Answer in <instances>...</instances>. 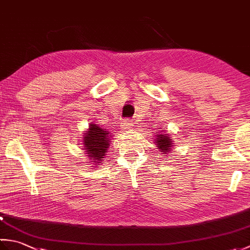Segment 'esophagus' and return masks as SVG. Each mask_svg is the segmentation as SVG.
<instances>
[{
  "label": "esophagus",
  "mask_w": 250,
  "mask_h": 250,
  "mask_svg": "<svg viewBox=\"0 0 250 250\" xmlns=\"http://www.w3.org/2000/svg\"><path fill=\"white\" fill-rule=\"evenodd\" d=\"M132 125H133V122H132L131 120L125 119L124 121L121 122V128L124 129V130H128V129H130V128H131Z\"/></svg>",
  "instance_id": "esophagus-1"
}]
</instances>
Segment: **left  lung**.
<instances>
[{"instance_id":"8db88e82","label":"left lung","mask_w":250,"mask_h":250,"mask_svg":"<svg viewBox=\"0 0 250 250\" xmlns=\"http://www.w3.org/2000/svg\"><path fill=\"white\" fill-rule=\"evenodd\" d=\"M156 136H157L156 139L157 147L161 150L163 155L171 152V147L173 145H172V139L171 137H168V134H157Z\"/></svg>"}]
</instances>
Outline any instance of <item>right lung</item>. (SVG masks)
<instances>
[{"instance_id":"obj_1","label":"right lung","mask_w":250,"mask_h":250,"mask_svg":"<svg viewBox=\"0 0 250 250\" xmlns=\"http://www.w3.org/2000/svg\"><path fill=\"white\" fill-rule=\"evenodd\" d=\"M83 135L84 150L88 153L90 160H92L91 162L97 166L105 157L111 135H109L107 130L94 124H90L88 131L84 132Z\"/></svg>"}]
</instances>
